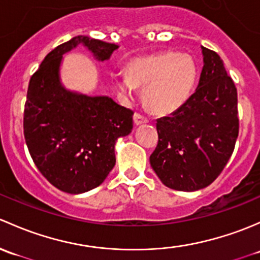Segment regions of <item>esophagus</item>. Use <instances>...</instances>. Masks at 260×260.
<instances>
[{
  "instance_id": "1",
  "label": "esophagus",
  "mask_w": 260,
  "mask_h": 260,
  "mask_svg": "<svg viewBox=\"0 0 260 260\" xmlns=\"http://www.w3.org/2000/svg\"><path fill=\"white\" fill-rule=\"evenodd\" d=\"M134 121H135L136 125H143V124H148L149 120L148 117H145L144 115L139 114V112H135V115H134Z\"/></svg>"
}]
</instances>
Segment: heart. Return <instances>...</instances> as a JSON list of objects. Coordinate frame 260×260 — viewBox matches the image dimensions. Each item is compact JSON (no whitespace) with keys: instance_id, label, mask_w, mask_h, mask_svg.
I'll use <instances>...</instances> for the list:
<instances>
[{"instance_id":"1","label":"heart","mask_w":260,"mask_h":260,"mask_svg":"<svg viewBox=\"0 0 260 260\" xmlns=\"http://www.w3.org/2000/svg\"><path fill=\"white\" fill-rule=\"evenodd\" d=\"M197 77V63L191 56L161 52L130 62L127 75L117 76L115 86L127 100H133L136 89H144V101L150 110L167 115L188 101Z\"/></svg>"}]
</instances>
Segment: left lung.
<instances>
[{
    "label": "left lung",
    "instance_id": "8db88e82",
    "mask_svg": "<svg viewBox=\"0 0 260 260\" xmlns=\"http://www.w3.org/2000/svg\"><path fill=\"white\" fill-rule=\"evenodd\" d=\"M199 85L179 110L156 120L159 141L150 165L168 188L195 191L219 176L234 150L238 95L220 56L202 46Z\"/></svg>",
    "mask_w": 260,
    "mask_h": 260
}]
</instances>
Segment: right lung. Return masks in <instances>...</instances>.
<instances>
[{"label":"right lung","mask_w":260,"mask_h":260,"mask_svg":"<svg viewBox=\"0 0 260 260\" xmlns=\"http://www.w3.org/2000/svg\"><path fill=\"white\" fill-rule=\"evenodd\" d=\"M77 46L98 61L109 60L119 49L82 35L53 49L32 75L23 112V135L35 165L69 194H82L104 183L116 162L115 144L131 133L134 115L109 96H89L63 86L62 56Z\"/></svg>","instance_id":"obj_1"}]
</instances>
